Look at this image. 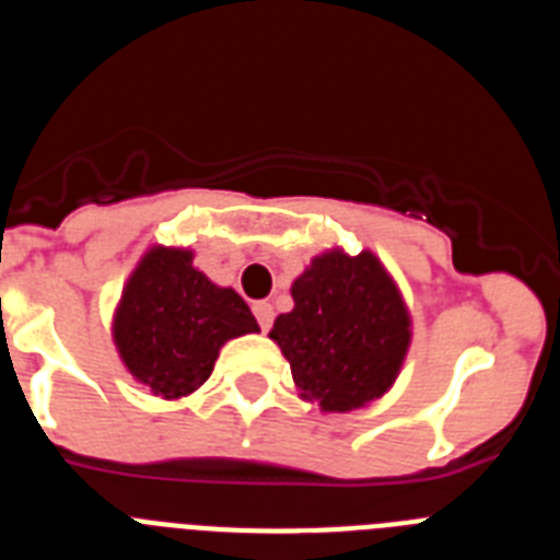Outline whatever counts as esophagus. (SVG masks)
<instances>
[{
    "label": "esophagus",
    "mask_w": 560,
    "mask_h": 560,
    "mask_svg": "<svg viewBox=\"0 0 560 560\" xmlns=\"http://www.w3.org/2000/svg\"><path fill=\"white\" fill-rule=\"evenodd\" d=\"M252 311H255V319L260 325V330H269L271 323H275V308L269 303H255Z\"/></svg>",
    "instance_id": "1"
}]
</instances>
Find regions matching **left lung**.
I'll use <instances>...</instances> for the list:
<instances>
[{
	"label": "left lung",
	"mask_w": 560,
	"mask_h": 560,
	"mask_svg": "<svg viewBox=\"0 0 560 560\" xmlns=\"http://www.w3.org/2000/svg\"><path fill=\"white\" fill-rule=\"evenodd\" d=\"M291 296L294 311L277 316L269 336L303 398L325 412H350L393 387L412 334L407 305L373 252L314 257Z\"/></svg>",
	"instance_id": "1"
}]
</instances>
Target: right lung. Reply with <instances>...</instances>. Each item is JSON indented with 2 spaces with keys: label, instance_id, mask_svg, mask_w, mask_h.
Returning a JSON list of instances; mask_svg holds the SVG:
<instances>
[{
  "label": "right lung",
  "instance_id": "add662e5",
  "mask_svg": "<svg viewBox=\"0 0 560 560\" xmlns=\"http://www.w3.org/2000/svg\"><path fill=\"white\" fill-rule=\"evenodd\" d=\"M255 330L241 294L192 269V252L165 246L142 257L114 316V345L126 368L160 398L199 389L221 345Z\"/></svg>",
  "mask_w": 560,
  "mask_h": 560
}]
</instances>
